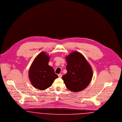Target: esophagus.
I'll list each match as a JSON object with an SVG mask.
<instances>
[{
	"instance_id": "1",
	"label": "esophagus",
	"mask_w": 122,
	"mask_h": 122,
	"mask_svg": "<svg viewBox=\"0 0 122 122\" xmlns=\"http://www.w3.org/2000/svg\"><path fill=\"white\" fill-rule=\"evenodd\" d=\"M58 76H59V77L61 78V77H62V75H61V74H59V75H58Z\"/></svg>"
}]
</instances>
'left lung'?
Masks as SVG:
<instances>
[{
    "instance_id": "8db88e82",
    "label": "left lung",
    "mask_w": 122,
    "mask_h": 122,
    "mask_svg": "<svg viewBox=\"0 0 122 122\" xmlns=\"http://www.w3.org/2000/svg\"><path fill=\"white\" fill-rule=\"evenodd\" d=\"M67 74L62 79L66 87L72 92H79L90 83L93 71L84 56L77 51L72 52L66 57Z\"/></svg>"
}]
</instances>
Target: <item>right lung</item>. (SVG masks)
<instances>
[{"mask_svg":"<svg viewBox=\"0 0 122 122\" xmlns=\"http://www.w3.org/2000/svg\"><path fill=\"white\" fill-rule=\"evenodd\" d=\"M50 57L45 52L39 54L35 59L29 70V77L32 85L40 90L50 87L58 77L53 68L48 65Z\"/></svg>","mask_w":122,"mask_h":122,"instance_id":"obj_1","label":"right lung"}]
</instances>
